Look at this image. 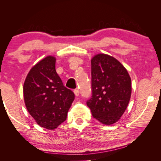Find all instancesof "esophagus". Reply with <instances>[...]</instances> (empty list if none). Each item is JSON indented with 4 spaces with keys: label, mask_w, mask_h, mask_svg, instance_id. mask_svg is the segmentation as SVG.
<instances>
[{
    "label": "esophagus",
    "mask_w": 161,
    "mask_h": 161,
    "mask_svg": "<svg viewBox=\"0 0 161 161\" xmlns=\"http://www.w3.org/2000/svg\"><path fill=\"white\" fill-rule=\"evenodd\" d=\"M74 93H75L76 97H78L79 95H80V91H79L78 89H75V90H74Z\"/></svg>",
    "instance_id": "obj_1"
}]
</instances>
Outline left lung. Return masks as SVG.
Wrapping results in <instances>:
<instances>
[{"label":"left lung","instance_id":"8db88e82","mask_svg":"<svg viewBox=\"0 0 161 161\" xmlns=\"http://www.w3.org/2000/svg\"><path fill=\"white\" fill-rule=\"evenodd\" d=\"M91 64L92 96L86 104L94 119L111 125L126 109L131 95V80L121 62L108 54H96Z\"/></svg>","mask_w":161,"mask_h":161}]
</instances>
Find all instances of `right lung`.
I'll use <instances>...</instances> for the list:
<instances>
[{"label": "right lung", "instance_id": "add662e5", "mask_svg": "<svg viewBox=\"0 0 161 161\" xmlns=\"http://www.w3.org/2000/svg\"><path fill=\"white\" fill-rule=\"evenodd\" d=\"M56 58L47 56L30 70L23 85L24 101L36 123L54 130L66 120L75 94L63 85L55 69Z\"/></svg>", "mask_w": 161, "mask_h": 161}]
</instances>
